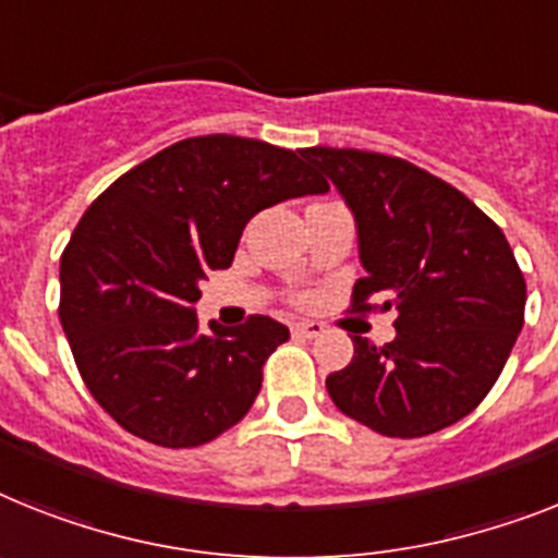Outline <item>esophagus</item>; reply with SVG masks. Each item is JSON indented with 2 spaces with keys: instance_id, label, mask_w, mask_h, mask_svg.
<instances>
[{
  "instance_id": "esophagus-1",
  "label": "esophagus",
  "mask_w": 558,
  "mask_h": 558,
  "mask_svg": "<svg viewBox=\"0 0 558 558\" xmlns=\"http://www.w3.org/2000/svg\"><path fill=\"white\" fill-rule=\"evenodd\" d=\"M293 333L302 336V339H316V336L325 333V325H322V322H313V319L296 322V325H293Z\"/></svg>"
}]
</instances>
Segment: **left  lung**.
Segmentation results:
<instances>
[{"label":"left lung","instance_id":"obj_1","mask_svg":"<svg viewBox=\"0 0 558 558\" xmlns=\"http://www.w3.org/2000/svg\"><path fill=\"white\" fill-rule=\"evenodd\" d=\"M305 159L353 214V311L385 296L396 339H353L351 365L328 376L344 416L381 436L436 434L476 408L499 379L524 325V276L508 239L464 193L396 156L307 147Z\"/></svg>","mask_w":558,"mask_h":558}]
</instances>
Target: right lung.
<instances>
[{"instance_id": "add662e5", "label": "right lung", "mask_w": 558, "mask_h": 558, "mask_svg": "<svg viewBox=\"0 0 558 558\" xmlns=\"http://www.w3.org/2000/svg\"><path fill=\"white\" fill-rule=\"evenodd\" d=\"M328 193L293 150L193 136L145 159L87 207L59 262V319L94 399L128 434L196 448L251 411L288 339L270 316L199 328V282L230 268L253 216Z\"/></svg>"}]
</instances>
